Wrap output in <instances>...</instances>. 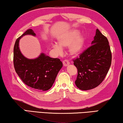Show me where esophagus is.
Segmentation results:
<instances>
[{
    "label": "esophagus",
    "mask_w": 123,
    "mask_h": 123,
    "mask_svg": "<svg viewBox=\"0 0 123 123\" xmlns=\"http://www.w3.org/2000/svg\"><path fill=\"white\" fill-rule=\"evenodd\" d=\"M63 65L64 66H67L68 65H69L70 64L69 62L68 61V60H64L63 62Z\"/></svg>",
    "instance_id": "34e87169"
}]
</instances>
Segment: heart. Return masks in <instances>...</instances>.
<instances>
[{
	"mask_svg": "<svg viewBox=\"0 0 123 123\" xmlns=\"http://www.w3.org/2000/svg\"><path fill=\"white\" fill-rule=\"evenodd\" d=\"M80 32L77 30H73L60 37L58 40L59 45H54L53 47L58 52L61 51V47H69V51L70 55L77 56L83 49L85 38L83 36H79Z\"/></svg>",
	"mask_w": 123,
	"mask_h": 123,
	"instance_id": "1",
	"label": "heart"
}]
</instances>
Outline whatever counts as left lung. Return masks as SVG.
<instances>
[{
    "label": "left lung",
    "instance_id": "left-lung-1",
    "mask_svg": "<svg viewBox=\"0 0 123 123\" xmlns=\"http://www.w3.org/2000/svg\"><path fill=\"white\" fill-rule=\"evenodd\" d=\"M73 61L77 69L75 84L80 89L89 90L100 85L111 65L112 53L107 37L96 29L92 45Z\"/></svg>",
    "mask_w": 123,
    "mask_h": 123
}]
</instances>
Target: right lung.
Wrapping results in <instances>:
<instances>
[{
	"label": "right lung",
	"instance_id": "right-lung-1",
	"mask_svg": "<svg viewBox=\"0 0 123 123\" xmlns=\"http://www.w3.org/2000/svg\"><path fill=\"white\" fill-rule=\"evenodd\" d=\"M25 35L36 34L28 29L16 40L13 48V65L15 71L25 84L34 89L46 91L53 86L63 63L58 58H52L41 53L39 57L29 59L22 55L19 48V39Z\"/></svg>",
	"mask_w": 123,
	"mask_h": 123
}]
</instances>
